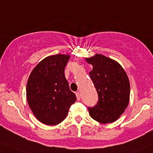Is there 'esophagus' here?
<instances>
[{"label": "esophagus", "instance_id": "34e87169", "mask_svg": "<svg viewBox=\"0 0 153 153\" xmlns=\"http://www.w3.org/2000/svg\"><path fill=\"white\" fill-rule=\"evenodd\" d=\"M76 98H77L78 101H79L80 100V93L79 91H76Z\"/></svg>", "mask_w": 153, "mask_h": 153}]
</instances>
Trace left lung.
I'll return each instance as SVG.
<instances>
[{
    "label": "left lung",
    "instance_id": "8db88e82",
    "mask_svg": "<svg viewBox=\"0 0 153 153\" xmlns=\"http://www.w3.org/2000/svg\"><path fill=\"white\" fill-rule=\"evenodd\" d=\"M92 65L90 77L98 94V101L88 112L93 119L102 124L113 123L127 108L130 97V82L123 67L103 55L85 59Z\"/></svg>",
    "mask_w": 153,
    "mask_h": 153
}]
</instances>
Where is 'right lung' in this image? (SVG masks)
<instances>
[{
  "mask_svg": "<svg viewBox=\"0 0 153 153\" xmlns=\"http://www.w3.org/2000/svg\"><path fill=\"white\" fill-rule=\"evenodd\" d=\"M68 55H55L42 60L30 73L26 88L27 101L39 121L47 126L62 123L76 101L70 90L65 68Z\"/></svg>",
  "mask_w": 153,
  "mask_h": 153,
  "instance_id": "right-lung-1",
  "label": "right lung"
}]
</instances>
